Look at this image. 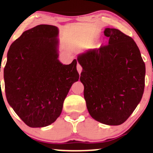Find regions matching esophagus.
<instances>
[{
	"instance_id": "esophagus-1",
	"label": "esophagus",
	"mask_w": 153,
	"mask_h": 153,
	"mask_svg": "<svg viewBox=\"0 0 153 153\" xmlns=\"http://www.w3.org/2000/svg\"><path fill=\"white\" fill-rule=\"evenodd\" d=\"M77 70H78V73H81V71H82V67H81V65H80L78 63V64H77Z\"/></svg>"
}]
</instances>
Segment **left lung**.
<instances>
[{
    "instance_id": "1",
    "label": "left lung",
    "mask_w": 153,
    "mask_h": 153,
    "mask_svg": "<svg viewBox=\"0 0 153 153\" xmlns=\"http://www.w3.org/2000/svg\"><path fill=\"white\" fill-rule=\"evenodd\" d=\"M107 45L78 56L83 69L80 80L89 115L106 125L127 120L142 98L145 64L131 37L117 29L106 28Z\"/></svg>"
}]
</instances>
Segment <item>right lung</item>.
<instances>
[{"instance_id":"1","label":"right lung","mask_w":153,"mask_h":153,"mask_svg":"<svg viewBox=\"0 0 153 153\" xmlns=\"http://www.w3.org/2000/svg\"><path fill=\"white\" fill-rule=\"evenodd\" d=\"M58 29L41 24L25 31L7 53L4 70L7 101L30 127L50 125L60 116L72 84L78 81L77 61L58 58Z\"/></svg>"}]
</instances>
